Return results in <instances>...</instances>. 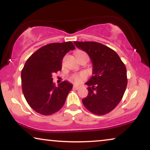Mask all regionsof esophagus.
Listing matches in <instances>:
<instances>
[{
    "mask_svg": "<svg viewBox=\"0 0 150 150\" xmlns=\"http://www.w3.org/2000/svg\"><path fill=\"white\" fill-rule=\"evenodd\" d=\"M73 88L75 89V90H78L79 88V86H77V85H74L73 86Z\"/></svg>",
    "mask_w": 150,
    "mask_h": 150,
    "instance_id": "34e87169",
    "label": "esophagus"
}]
</instances>
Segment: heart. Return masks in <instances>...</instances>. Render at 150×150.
<instances>
[{
  "instance_id": "heart-1",
  "label": "heart",
  "mask_w": 150,
  "mask_h": 150,
  "mask_svg": "<svg viewBox=\"0 0 150 150\" xmlns=\"http://www.w3.org/2000/svg\"><path fill=\"white\" fill-rule=\"evenodd\" d=\"M81 52H83V51H77L76 53V54L78 53H81ZM86 75L84 73L79 74V75H78V74H76V75H72V77H71V79L75 83H80L81 81L83 80V79H84L86 78Z\"/></svg>"
}]
</instances>
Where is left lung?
<instances>
[{"mask_svg":"<svg viewBox=\"0 0 150 150\" xmlns=\"http://www.w3.org/2000/svg\"><path fill=\"white\" fill-rule=\"evenodd\" d=\"M79 49L86 52L93 62V75L86 84L88 95L83 104L92 113L103 115L119 104L127 84L124 63L110 48L95 42H74Z\"/></svg>","mask_w":150,"mask_h":150,"instance_id":"left-lung-1","label":"left lung"}]
</instances>
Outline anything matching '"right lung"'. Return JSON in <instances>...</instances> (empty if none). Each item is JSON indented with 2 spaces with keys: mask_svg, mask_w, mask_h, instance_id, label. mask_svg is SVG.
Instances as JSON below:
<instances>
[{
  "mask_svg": "<svg viewBox=\"0 0 150 150\" xmlns=\"http://www.w3.org/2000/svg\"><path fill=\"white\" fill-rule=\"evenodd\" d=\"M75 47L71 42L51 43L40 48L30 56L21 72L22 88L26 101L42 115H53L64 104L73 85L64 81L55 86L52 75L62 70V60Z\"/></svg>",
  "mask_w": 150,
  "mask_h": 150,
  "instance_id": "add662e5",
  "label": "right lung"
}]
</instances>
